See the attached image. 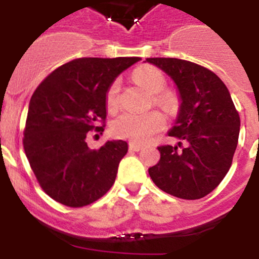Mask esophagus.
Here are the masks:
<instances>
[{"instance_id": "34e87169", "label": "esophagus", "mask_w": 259, "mask_h": 259, "mask_svg": "<svg viewBox=\"0 0 259 259\" xmlns=\"http://www.w3.org/2000/svg\"><path fill=\"white\" fill-rule=\"evenodd\" d=\"M142 148H143V145L137 144V143H129V149L132 151H139V150H142Z\"/></svg>"}]
</instances>
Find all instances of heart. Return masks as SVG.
I'll return each mask as SVG.
<instances>
[{
	"instance_id": "1",
	"label": "heart",
	"mask_w": 259,
	"mask_h": 259,
	"mask_svg": "<svg viewBox=\"0 0 259 259\" xmlns=\"http://www.w3.org/2000/svg\"><path fill=\"white\" fill-rule=\"evenodd\" d=\"M133 77L149 94L153 95L154 105L165 111H173L177 108L178 98L171 91L164 90L166 80L160 70L150 65H144L135 69ZM119 90L120 81L117 79L114 80L106 90L105 104L109 111L116 110L119 104ZM164 126H165V120L161 114L156 111L144 115L125 113L114 120L111 124V130L116 137L122 139H129L134 143H144L154 134L163 130Z\"/></svg>"
}]
</instances>
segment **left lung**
<instances>
[{
    "mask_svg": "<svg viewBox=\"0 0 259 259\" xmlns=\"http://www.w3.org/2000/svg\"><path fill=\"white\" fill-rule=\"evenodd\" d=\"M176 83L179 111L169 137L178 145L159 146L160 160L149 168L158 188L182 199H199L223 180L238 144L239 120L231 94L214 72L194 62L151 57ZM185 145L182 149L181 144Z\"/></svg>",
    "mask_w": 259,
    "mask_h": 259,
    "instance_id": "8db88e82",
    "label": "left lung"
}]
</instances>
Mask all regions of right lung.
<instances>
[{
    "mask_svg": "<svg viewBox=\"0 0 259 259\" xmlns=\"http://www.w3.org/2000/svg\"><path fill=\"white\" fill-rule=\"evenodd\" d=\"M140 57H82L52 71L28 104L23 149L41 188L52 199L79 208L103 197L127 153L124 140L91 150L86 135L104 132L109 85Z\"/></svg>",
    "mask_w": 259,
    "mask_h": 259,
    "instance_id": "obj_1",
    "label": "right lung"
}]
</instances>
